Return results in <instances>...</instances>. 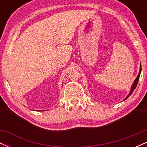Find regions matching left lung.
Instances as JSON below:
<instances>
[{
	"mask_svg": "<svg viewBox=\"0 0 147 147\" xmlns=\"http://www.w3.org/2000/svg\"><path fill=\"white\" fill-rule=\"evenodd\" d=\"M141 70H142V67L140 66V72H139V74H138V77H137V78L136 79V80L134 81V83L133 84V85H132V86H131V91H130V93L129 94V95L127 96V97H126L125 98V99H126L128 98V97H129L130 95H131V94H132V92H133V90H135V89H136V86H137V85H138V82H139V79H140V73H141Z\"/></svg>",
	"mask_w": 147,
	"mask_h": 147,
	"instance_id": "left-lung-1",
	"label": "left lung"
}]
</instances>
